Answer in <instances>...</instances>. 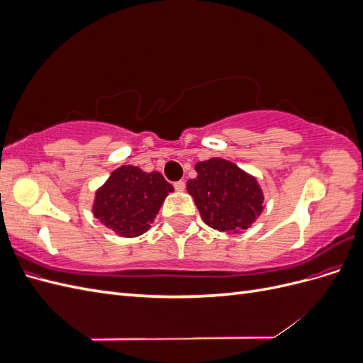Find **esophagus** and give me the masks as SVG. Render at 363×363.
Wrapping results in <instances>:
<instances>
[{
  "label": "esophagus",
  "instance_id": "esophagus-1",
  "mask_svg": "<svg viewBox=\"0 0 363 363\" xmlns=\"http://www.w3.org/2000/svg\"><path fill=\"white\" fill-rule=\"evenodd\" d=\"M174 188H175V191H177V192H183L184 191V188H186V183L184 182H175L174 183Z\"/></svg>",
  "mask_w": 363,
  "mask_h": 363
}]
</instances>
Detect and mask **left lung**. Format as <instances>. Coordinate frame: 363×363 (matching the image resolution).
Wrapping results in <instances>:
<instances>
[{"mask_svg": "<svg viewBox=\"0 0 363 363\" xmlns=\"http://www.w3.org/2000/svg\"><path fill=\"white\" fill-rule=\"evenodd\" d=\"M196 177L186 189L203 221L218 232L238 233L248 228L263 211V192L252 175L233 162L213 157L195 164Z\"/></svg>", "mask_w": 363, "mask_h": 363, "instance_id": "left-lung-1", "label": "left lung"}]
</instances>
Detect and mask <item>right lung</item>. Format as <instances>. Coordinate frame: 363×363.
<instances>
[{"label": "right lung", "instance_id": "1", "mask_svg": "<svg viewBox=\"0 0 363 363\" xmlns=\"http://www.w3.org/2000/svg\"><path fill=\"white\" fill-rule=\"evenodd\" d=\"M172 191V184L160 172H145L123 164L95 192L92 212L116 235L136 238L151 227L160 206Z\"/></svg>", "mask_w": 363, "mask_h": 363}]
</instances>
